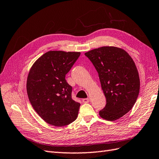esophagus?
Wrapping results in <instances>:
<instances>
[{
    "mask_svg": "<svg viewBox=\"0 0 159 159\" xmlns=\"http://www.w3.org/2000/svg\"><path fill=\"white\" fill-rule=\"evenodd\" d=\"M82 102H84V103H88V102H90V99H89L88 98H84V99H83V100H82Z\"/></svg>",
    "mask_w": 159,
    "mask_h": 159,
    "instance_id": "34e87169",
    "label": "esophagus"
}]
</instances>
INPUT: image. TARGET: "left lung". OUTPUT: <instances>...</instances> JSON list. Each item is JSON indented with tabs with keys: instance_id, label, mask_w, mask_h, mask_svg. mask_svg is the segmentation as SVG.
<instances>
[{
	"instance_id": "8db88e82",
	"label": "left lung",
	"mask_w": 159,
	"mask_h": 159,
	"mask_svg": "<svg viewBox=\"0 0 159 159\" xmlns=\"http://www.w3.org/2000/svg\"><path fill=\"white\" fill-rule=\"evenodd\" d=\"M98 73L107 104L99 115L115 121L132 109L140 92L138 69L128 53L115 46H102L85 53Z\"/></svg>"
}]
</instances>
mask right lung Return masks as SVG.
I'll return each instance as SVG.
<instances>
[{"instance_id": "add662e5", "label": "right lung", "mask_w": 159, "mask_h": 159, "mask_svg": "<svg viewBox=\"0 0 159 159\" xmlns=\"http://www.w3.org/2000/svg\"><path fill=\"white\" fill-rule=\"evenodd\" d=\"M80 52L50 50L33 64L27 79L30 102L48 124L62 127L77 119L80 104L71 98L72 87L65 80Z\"/></svg>"}]
</instances>
